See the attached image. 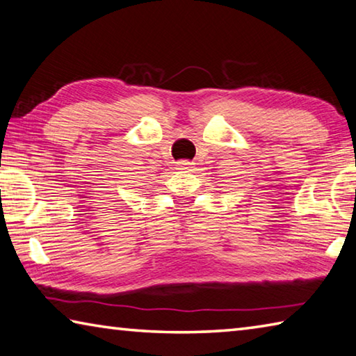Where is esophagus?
<instances>
[{
    "label": "esophagus",
    "instance_id": "34e87169",
    "mask_svg": "<svg viewBox=\"0 0 356 356\" xmlns=\"http://www.w3.org/2000/svg\"><path fill=\"white\" fill-rule=\"evenodd\" d=\"M177 165H178V168H181V170H189V168L192 167V162L191 161H178Z\"/></svg>",
    "mask_w": 356,
    "mask_h": 356
}]
</instances>
